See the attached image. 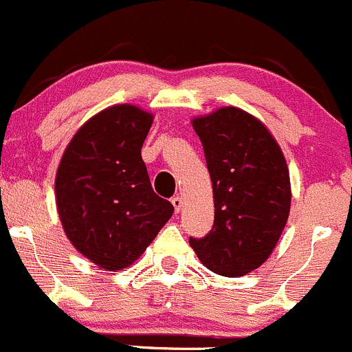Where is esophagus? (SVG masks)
<instances>
[{
  "instance_id": "obj_1",
  "label": "esophagus",
  "mask_w": 352,
  "mask_h": 352,
  "mask_svg": "<svg viewBox=\"0 0 352 352\" xmlns=\"http://www.w3.org/2000/svg\"><path fill=\"white\" fill-rule=\"evenodd\" d=\"M171 204H173V207H175V212L177 214V212L181 210V205H183V200H181V197H173L171 198Z\"/></svg>"
}]
</instances>
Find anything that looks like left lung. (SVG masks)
Returning a JSON list of instances; mask_svg holds the SVG:
<instances>
[{"instance_id":"1","label":"left lung","mask_w":352,"mask_h":352,"mask_svg":"<svg viewBox=\"0 0 352 352\" xmlns=\"http://www.w3.org/2000/svg\"><path fill=\"white\" fill-rule=\"evenodd\" d=\"M191 124L204 145L215 217L212 231L190 245L212 272L246 276L265 263L289 217L286 159L265 124L239 107H221Z\"/></svg>"}]
</instances>
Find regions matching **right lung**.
I'll use <instances>...</instances> for the list:
<instances>
[{"label":"right lung","instance_id":"right-lung-1","mask_svg":"<svg viewBox=\"0 0 352 352\" xmlns=\"http://www.w3.org/2000/svg\"><path fill=\"white\" fill-rule=\"evenodd\" d=\"M152 121L131 104L107 107L80 126L58 166L54 190L65 234L109 272L131 265L175 212L154 193L142 161Z\"/></svg>","mask_w":352,"mask_h":352}]
</instances>
